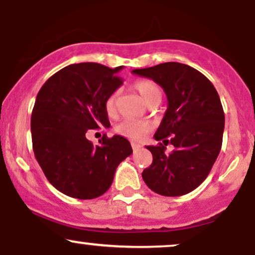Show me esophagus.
<instances>
[{
    "label": "esophagus",
    "mask_w": 255,
    "mask_h": 255,
    "mask_svg": "<svg viewBox=\"0 0 255 255\" xmlns=\"http://www.w3.org/2000/svg\"><path fill=\"white\" fill-rule=\"evenodd\" d=\"M142 146L140 145V144H136V142H131V148H133L134 151H137V150H140V148H141Z\"/></svg>",
    "instance_id": "obj_1"
}]
</instances>
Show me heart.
<instances>
[{
  "label": "heart",
  "mask_w": 255,
  "mask_h": 255,
  "mask_svg": "<svg viewBox=\"0 0 255 255\" xmlns=\"http://www.w3.org/2000/svg\"><path fill=\"white\" fill-rule=\"evenodd\" d=\"M134 89L136 92L141 96L146 103H150L153 99L162 98V91L159 86L150 80H140L134 84ZM118 101H119V93L115 92L109 96L105 103V110L107 114L113 118L118 113ZM152 129V124L148 121H142V120H125L121 124L116 126L115 130L119 134L124 135L128 139L131 140H140L142 139L146 134Z\"/></svg>",
  "instance_id": "b5f03b06"
}]
</instances>
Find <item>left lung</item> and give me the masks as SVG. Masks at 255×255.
<instances>
[{
    "mask_svg": "<svg viewBox=\"0 0 255 255\" xmlns=\"http://www.w3.org/2000/svg\"><path fill=\"white\" fill-rule=\"evenodd\" d=\"M133 73L164 90L168 108L154 139L175 147L168 155L162 142L147 146L153 160L142 171V180L164 197L194 191L210 174L222 147L224 111L217 91L204 74L183 63L165 62Z\"/></svg>",
    "mask_w": 255,
    "mask_h": 255,
    "instance_id": "1",
    "label": "left lung"
}]
</instances>
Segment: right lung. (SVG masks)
I'll list each match as a JSON object with an SVG mask.
<instances>
[{"mask_svg":"<svg viewBox=\"0 0 255 255\" xmlns=\"http://www.w3.org/2000/svg\"><path fill=\"white\" fill-rule=\"evenodd\" d=\"M122 68L69 64L38 92L31 116L34 156L49 182L68 197H101L110 188L120 163L133 152L121 135L103 136L99 145L86 137L91 129L110 127L105 103L124 84L118 77Z\"/></svg>","mask_w":255,"mask_h":255,"instance_id":"1","label":"right lung"}]
</instances>
